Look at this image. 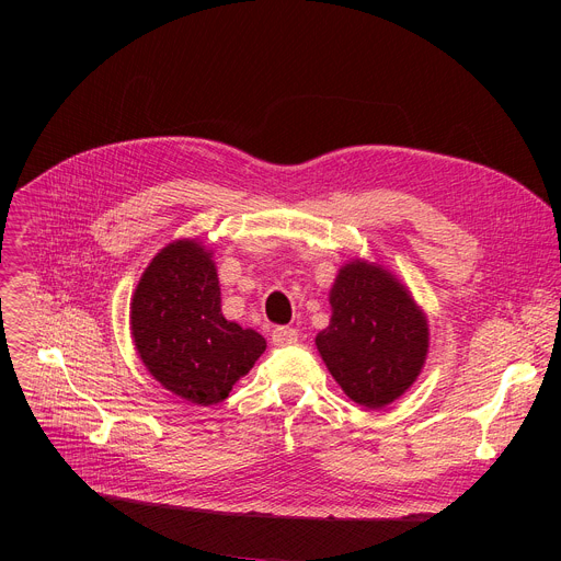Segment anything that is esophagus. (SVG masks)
Returning <instances> with one entry per match:
<instances>
[{"label": "esophagus", "mask_w": 561, "mask_h": 561, "mask_svg": "<svg viewBox=\"0 0 561 561\" xmlns=\"http://www.w3.org/2000/svg\"><path fill=\"white\" fill-rule=\"evenodd\" d=\"M298 330L296 328H277L275 332H273V343L277 345V347H284V345H293L298 341Z\"/></svg>", "instance_id": "obj_1"}]
</instances>
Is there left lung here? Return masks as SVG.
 Returning a JSON list of instances; mask_svg holds the SVG:
<instances>
[{"mask_svg":"<svg viewBox=\"0 0 561 561\" xmlns=\"http://www.w3.org/2000/svg\"><path fill=\"white\" fill-rule=\"evenodd\" d=\"M332 318L316 347L343 393L368 409L396 402L419 379L430 325L411 290L366 259L343 263L330 288Z\"/></svg>","mask_w":561,"mask_h":561,"instance_id":"obj_1","label":"left lung"}]
</instances>
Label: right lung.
I'll return each instance as SVG.
<instances>
[{
  "label": "right lung",
  "mask_w": 561,
  "mask_h": 561,
  "mask_svg": "<svg viewBox=\"0 0 561 561\" xmlns=\"http://www.w3.org/2000/svg\"><path fill=\"white\" fill-rule=\"evenodd\" d=\"M214 250L176 239L154 254L131 296L129 325L145 368L199 407L222 402L263 355L265 339L220 309Z\"/></svg>",
  "instance_id": "add662e5"
}]
</instances>
